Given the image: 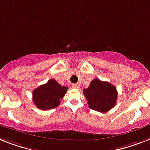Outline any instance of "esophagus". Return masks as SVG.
Masks as SVG:
<instances>
[{
	"mask_svg": "<svg viewBox=\"0 0 150 150\" xmlns=\"http://www.w3.org/2000/svg\"><path fill=\"white\" fill-rule=\"evenodd\" d=\"M72 88H79V84H73Z\"/></svg>",
	"mask_w": 150,
	"mask_h": 150,
	"instance_id": "obj_1",
	"label": "esophagus"
}]
</instances>
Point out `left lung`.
I'll use <instances>...</instances> for the list:
<instances>
[{"instance_id": "8db88e82", "label": "left lung", "mask_w": 150, "mask_h": 150, "mask_svg": "<svg viewBox=\"0 0 150 150\" xmlns=\"http://www.w3.org/2000/svg\"><path fill=\"white\" fill-rule=\"evenodd\" d=\"M83 93L90 109L100 112H106L115 106L118 97L115 86L98 79L92 80Z\"/></svg>"}]
</instances>
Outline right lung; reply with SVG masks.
Here are the masks:
<instances>
[{
  "label": "right lung",
  "mask_w": 150,
  "mask_h": 150,
  "mask_svg": "<svg viewBox=\"0 0 150 150\" xmlns=\"http://www.w3.org/2000/svg\"><path fill=\"white\" fill-rule=\"evenodd\" d=\"M67 90L66 86H62L54 79H51L33 91L34 104L42 110L54 109L59 105Z\"/></svg>",
  "instance_id": "1"
}]
</instances>
